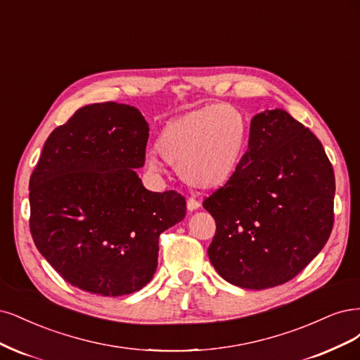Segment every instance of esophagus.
<instances>
[{"instance_id":"1","label":"esophagus","mask_w":360,"mask_h":360,"mask_svg":"<svg viewBox=\"0 0 360 360\" xmlns=\"http://www.w3.org/2000/svg\"><path fill=\"white\" fill-rule=\"evenodd\" d=\"M200 207V203L197 202V200H194V199H188L187 200V210L190 211V212H193V211H195V210H199Z\"/></svg>"}]
</instances>
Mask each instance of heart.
I'll use <instances>...</instances> for the list:
<instances>
[{"instance_id": "obj_1", "label": "heart", "mask_w": 360, "mask_h": 360, "mask_svg": "<svg viewBox=\"0 0 360 360\" xmlns=\"http://www.w3.org/2000/svg\"><path fill=\"white\" fill-rule=\"evenodd\" d=\"M248 142V124L229 104L215 103L190 110L169 121L157 148L190 187L210 191L236 176ZM148 167L157 170L158 160L149 155Z\"/></svg>"}]
</instances>
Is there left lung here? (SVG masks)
<instances>
[{
    "label": "left lung",
    "instance_id": "obj_1",
    "mask_svg": "<svg viewBox=\"0 0 360 360\" xmlns=\"http://www.w3.org/2000/svg\"><path fill=\"white\" fill-rule=\"evenodd\" d=\"M333 197L319 139L284 109L254 115L236 176L203 202L217 223L207 248L215 271L251 290L290 281L326 245Z\"/></svg>",
    "mask_w": 360,
    "mask_h": 360
}]
</instances>
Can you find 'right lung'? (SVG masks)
<instances>
[{
	"mask_svg": "<svg viewBox=\"0 0 360 360\" xmlns=\"http://www.w3.org/2000/svg\"><path fill=\"white\" fill-rule=\"evenodd\" d=\"M148 136L134 106L88 104L51 133L30 178L34 243L85 292L115 297L145 287L160 235L187 212L181 194L149 191L136 173Z\"/></svg>",
	"mask_w": 360,
	"mask_h": 360,
	"instance_id": "add662e5",
	"label": "right lung"
}]
</instances>
